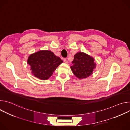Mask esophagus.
I'll return each mask as SVG.
<instances>
[{
    "label": "esophagus",
    "instance_id": "34e87169",
    "mask_svg": "<svg viewBox=\"0 0 130 130\" xmlns=\"http://www.w3.org/2000/svg\"><path fill=\"white\" fill-rule=\"evenodd\" d=\"M63 60H64V62L65 63H66V64H68V61L66 59H64Z\"/></svg>",
    "mask_w": 130,
    "mask_h": 130
}]
</instances>
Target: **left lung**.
Masks as SVG:
<instances>
[{
	"mask_svg": "<svg viewBox=\"0 0 130 130\" xmlns=\"http://www.w3.org/2000/svg\"><path fill=\"white\" fill-rule=\"evenodd\" d=\"M72 63L70 68L74 75L79 79L89 77L96 67L94 58L83 52L75 54Z\"/></svg>",
	"mask_w": 130,
	"mask_h": 130,
	"instance_id": "8db88e82",
	"label": "left lung"
}]
</instances>
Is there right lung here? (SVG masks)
I'll return each instance as SVG.
<instances>
[{
	"instance_id": "add662e5",
	"label": "right lung",
	"mask_w": 130,
	"mask_h": 130,
	"mask_svg": "<svg viewBox=\"0 0 130 130\" xmlns=\"http://www.w3.org/2000/svg\"><path fill=\"white\" fill-rule=\"evenodd\" d=\"M63 62L50 50H40L31 54L27 60L32 75L42 80L48 79Z\"/></svg>"
}]
</instances>
